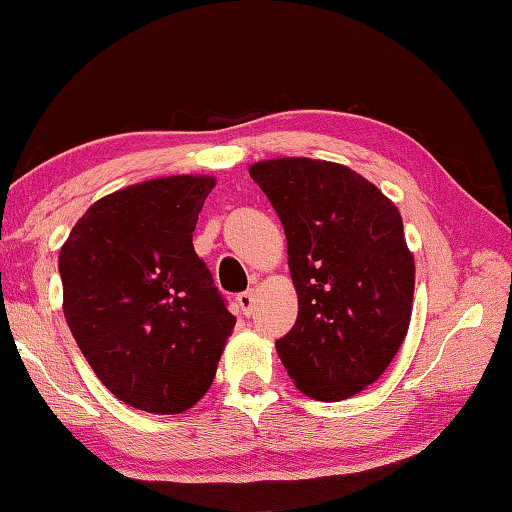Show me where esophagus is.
Wrapping results in <instances>:
<instances>
[{
  "mask_svg": "<svg viewBox=\"0 0 512 512\" xmlns=\"http://www.w3.org/2000/svg\"><path fill=\"white\" fill-rule=\"evenodd\" d=\"M237 302H239L241 311H244L246 316H250V314H253V307H255V291L248 289V291H244V293H239Z\"/></svg>",
  "mask_w": 512,
  "mask_h": 512,
  "instance_id": "34e87169",
  "label": "esophagus"
}]
</instances>
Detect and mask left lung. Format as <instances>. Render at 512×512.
Instances as JSON below:
<instances>
[{"instance_id":"8db88e82","label":"left lung","mask_w":512,"mask_h":512,"mask_svg":"<svg viewBox=\"0 0 512 512\" xmlns=\"http://www.w3.org/2000/svg\"><path fill=\"white\" fill-rule=\"evenodd\" d=\"M289 246L298 318L275 341L302 393L339 402L377 381L411 320L415 264L397 207L357 171L277 158L250 167Z\"/></svg>"}]
</instances>
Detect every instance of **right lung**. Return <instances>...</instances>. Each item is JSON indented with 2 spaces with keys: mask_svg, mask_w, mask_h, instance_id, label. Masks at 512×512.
<instances>
[{
  "mask_svg": "<svg viewBox=\"0 0 512 512\" xmlns=\"http://www.w3.org/2000/svg\"><path fill=\"white\" fill-rule=\"evenodd\" d=\"M212 187L171 176L119 189L60 248L67 325L103 386L140 411L201 400L237 323L192 244Z\"/></svg>",
  "mask_w": 512,
  "mask_h": 512,
  "instance_id": "add662e5",
  "label": "right lung"
}]
</instances>
